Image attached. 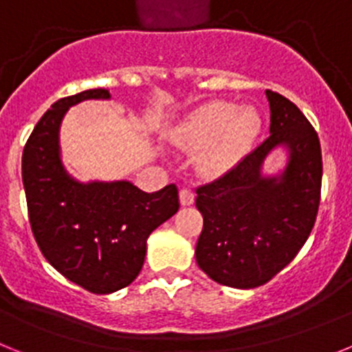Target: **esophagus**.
<instances>
[{
    "label": "esophagus",
    "instance_id": "esophagus-1",
    "mask_svg": "<svg viewBox=\"0 0 352 352\" xmlns=\"http://www.w3.org/2000/svg\"><path fill=\"white\" fill-rule=\"evenodd\" d=\"M194 192L190 190V188H182L179 190V203H182V206H190V204H194Z\"/></svg>",
    "mask_w": 352,
    "mask_h": 352
}]
</instances>
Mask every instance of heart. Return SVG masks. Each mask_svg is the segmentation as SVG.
Returning a JSON list of instances; mask_svg holds the SVG:
<instances>
[{"instance_id":"heart-1","label":"heart","mask_w":352,"mask_h":352,"mask_svg":"<svg viewBox=\"0 0 352 352\" xmlns=\"http://www.w3.org/2000/svg\"><path fill=\"white\" fill-rule=\"evenodd\" d=\"M263 126L254 105L213 100L199 105L176 123L173 141L186 151H199V170L219 178L252 148Z\"/></svg>"}]
</instances>
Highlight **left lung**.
<instances>
[{
    "mask_svg": "<svg viewBox=\"0 0 352 352\" xmlns=\"http://www.w3.org/2000/svg\"><path fill=\"white\" fill-rule=\"evenodd\" d=\"M270 138L217 182L197 188L204 227L195 261L211 280L254 289L287 266L310 236L321 194L322 160L316 130L285 96L266 89ZM285 166L266 173L273 153Z\"/></svg>",
    "mask_w": 352,
    "mask_h": 352,
    "instance_id": "8db88e82",
    "label": "left lung"
}]
</instances>
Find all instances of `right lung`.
<instances>
[{
    "mask_svg": "<svg viewBox=\"0 0 352 352\" xmlns=\"http://www.w3.org/2000/svg\"><path fill=\"white\" fill-rule=\"evenodd\" d=\"M109 89H86L54 102L23 151V185L31 231L43 257L65 278L95 294H111L138 278L146 241L179 210L178 188L146 194L129 179L79 182L61 158L67 111L84 100H109Z\"/></svg>",
    "mask_w": 352,
    "mask_h": 352,
    "instance_id": "1",
    "label": "right lung"
}]
</instances>
